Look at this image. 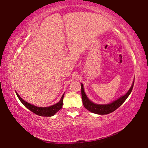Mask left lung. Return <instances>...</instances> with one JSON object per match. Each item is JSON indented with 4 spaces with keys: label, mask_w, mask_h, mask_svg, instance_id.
Masks as SVG:
<instances>
[{
    "label": "left lung",
    "mask_w": 148,
    "mask_h": 148,
    "mask_svg": "<svg viewBox=\"0 0 148 148\" xmlns=\"http://www.w3.org/2000/svg\"><path fill=\"white\" fill-rule=\"evenodd\" d=\"M134 82V79L131 88L129 89L128 92H127L126 94L123 95V96L119 97V99H117L116 101L111 102V103L107 104H97L91 102L88 98H87V95H86V92L84 91L83 84H81L82 98L84 106L87 110H88L89 111L91 112L94 114L99 115H106L110 113H112V112H113L116 109L118 108L125 101V100L127 99V97L129 96V95L131 94V92L132 91V88H133Z\"/></svg>",
    "instance_id": "obj_1"
}]
</instances>
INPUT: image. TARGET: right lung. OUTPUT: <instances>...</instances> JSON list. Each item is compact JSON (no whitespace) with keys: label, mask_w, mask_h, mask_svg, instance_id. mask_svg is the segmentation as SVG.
<instances>
[{"label":"right lung","mask_w":148,"mask_h":148,"mask_svg":"<svg viewBox=\"0 0 148 148\" xmlns=\"http://www.w3.org/2000/svg\"><path fill=\"white\" fill-rule=\"evenodd\" d=\"M16 95L19 99L20 100V101L22 102V104H23L27 108H28L29 110H31V112H33V113L40 116L51 117L54 116L59 110H61L62 108V104H63L62 103V101H63L64 94L62 95L61 99L59 102H57V104H55L53 105H52V106H50L48 107L35 106L34 105L25 101L23 99L20 97L19 95L17 94V92H16Z\"/></svg>","instance_id":"right-lung-1"}]
</instances>
